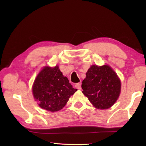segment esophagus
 Masks as SVG:
<instances>
[{
    "label": "esophagus",
    "instance_id": "esophagus-1",
    "mask_svg": "<svg viewBox=\"0 0 146 146\" xmlns=\"http://www.w3.org/2000/svg\"><path fill=\"white\" fill-rule=\"evenodd\" d=\"M75 86H76V88H77V89H78V90H81V88H82L81 84L79 83H76V85H75Z\"/></svg>",
    "mask_w": 146,
    "mask_h": 146
}]
</instances>
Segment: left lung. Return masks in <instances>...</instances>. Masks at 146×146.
Listing matches in <instances>:
<instances>
[{
    "label": "left lung",
    "mask_w": 146,
    "mask_h": 146,
    "mask_svg": "<svg viewBox=\"0 0 146 146\" xmlns=\"http://www.w3.org/2000/svg\"><path fill=\"white\" fill-rule=\"evenodd\" d=\"M82 82V92L96 108L108 109L116 102L121 92V82L108 65H93Z\"/></svg>",
    "instance_id": "8db88e82"
}]
</instances>
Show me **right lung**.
I'll return each mask as SVG.
<instances>
[{
  "instance_id": "1",
  "label": "right lung",
  "mask_w": 146,
  "mask_h": 146,
  "mask_svg": "<svg viewBox=\"0 0 146 146\" xmlns=\"http://www.w3.org/2000/svg\"><path fill=\"white\" fill-rule=\"evenodd\" d=\"M77 90L57 66L44 68L35 79L32 90L39 107L52 112L62 109Z\"/></svg>"
}]
</instances>
